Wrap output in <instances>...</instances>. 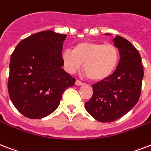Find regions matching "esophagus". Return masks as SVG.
Returning <instances> with one entry per match:
<instances>
[{
	"instance_id": "1",
	"label": "esophagus",
	"mask_w": 151,
	"mask_h": 151,
	"mask_svg": "<svg viewBox=\"0 0 151 151\" xmlns=\"http://www.w3.org/2000/svg\"><path fill=\"white\" fill-rule=\"evenodd\" d=\"M84 82H82V81H81L79 80H76L75 81V85L76 86H82V85H84Z\"/></svg>"
}]
</instances>
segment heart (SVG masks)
Returning <instances> with one entry per match:
<instances>
[{
	"instance_id": "obj_1",
	"label": "heart",
	"mask_w": 151,
	"mask_h": 151,
	"mask_svg": "<svg viewBox=\"0 0 151 151\" xmlns=\"http://www.w3.org/2000/svg\"><path fill=\"white\" fill-rule=\"evenodd\" d=\"M62 57L69 73L79 70L84 63V70L88 78L100 81L109 78L116 70L119 51L116 46L111 43L83 41L76 44L73 50H64Z\"/></svg>"
}]
</instances>
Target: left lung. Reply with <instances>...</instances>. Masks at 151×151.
I'll use <instances>...</instances> for the list:
<instances>
[{
    "label": "left lung",
    "instance_id": "obj_1",
    "mask_svg": "<svg viewBox=\"0 0 151 151\" xmlns=\"http://www.w3.org/2000/svg\"><path fill=\"white\" fill-rule=\"evenodd\" d=\"M113 42L120 55L116 70L109 78L92 86L93 96L85 104L86 111L103 123L121 118L136 104L144 75L136 48L119 35L114 38Z\"/></svg>",
    "mask_w": 151,
    "mask_h": 151
}]
</instances>
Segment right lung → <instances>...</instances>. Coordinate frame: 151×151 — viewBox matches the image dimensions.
<instances>
[{"mask_svg":"<svg viewBox=\"0 0 151 151\" xmlns=\"http://www.w3.org/2000/svg\"><path fill=\"white\" fill-rule=\"evenodd\" d=\"M66 35L43 31L18 43L9 64L8 90L16 109L30 119L47 116L57 109L75 78L64 71L62 57Z\"/></svg>","mask_w":151,"mask_h":151,"instance_id":"1","label":"right lung"}]
</instances>
